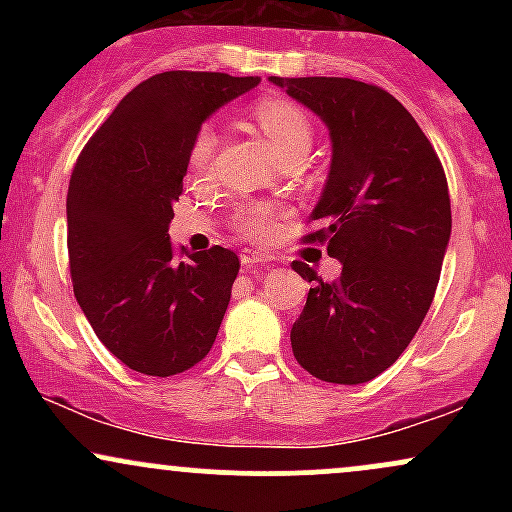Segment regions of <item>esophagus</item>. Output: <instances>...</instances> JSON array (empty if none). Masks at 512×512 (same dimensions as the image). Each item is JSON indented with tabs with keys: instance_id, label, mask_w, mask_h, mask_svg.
<instances>
[{
	"instance_id": "1",
	"label": "esophagus",
	"mask_w": 512,
	"mask_h": 512,
	"mask_svg": "<svg viewBox=\"0 0 512 512\" xmlns=\"http://www.w3.org/2000/svg\"><path fill=\"white\" fill-rule=\"evenodd\" d=\"M272 257L267 255V252H260V250H243L240 252V264L243 267H252V264H267Z\"/></svg>"
}]
</instances>
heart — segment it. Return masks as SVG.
<instances>
[{
  "label": "heart",
  "instance_id": "heart-1",
  "mask_svg": "<svg viewBox=\"0 0 512 512\" xmlns=\"http://www.w3.org/2000/svg\"><path fill=\"white\" fill-rule=\"evenodd\" d=\"M252 117H255L257 127L267 134L269 144L274 146L279 158L289 156L293 151H305L308 154L310 142H313V125H310V117L296 103L279 96L260 98L255 108H252ZM214 146V129H199L190 144V154H187L190 168L202 170L207 166L211 154H214ZM276 219H279V211L269 207V204H243L233 214V228H236L240 236L262 243V240H267L274 233Z\"/></svg>",
  "mask_w": 512,
  "mask_h": 512
}]
</instances>
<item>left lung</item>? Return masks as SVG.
Wrapping results in <instances>:
<instances>
[{
    "label": "left lung",
    "mask_w": 512,
    "mask_h": 512,
    "mask_svg": "<svg viewBox=\"0 0 512 512\" xmlns=\"http://www.w3.org/2000/svg\"><path fill=\"white\" fill-rule=\"evenodd\" d=\"M330 129L332 161L310 219L342 274L313 281L291 327L296 361L315 378L361 385L397 361L431 308L448 250V180L409 110L378 86L339 76H269Z\"/></svg>",
    "instance_id": "left-lung-1"
}]
</instances>
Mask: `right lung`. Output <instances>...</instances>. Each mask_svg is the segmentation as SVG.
<instances>
[{"mask_svg":"<svg viewBox=\"0 0 512 512\" xmlns=\"http://www.w3.org/2000/svg\"><path fill=\"white\" fill-rule=\"evenodd\" d=\"M260 76L163 72L88 139L67 192L74 296L96 337L137 373L168 378L209 354L240 262L214 245L173 260L168 226L204 120Z\"/></svg>","mask_w":512,"mask_h":512,"instance_id":"obj_1","label":"right lung"}]
</instances>
